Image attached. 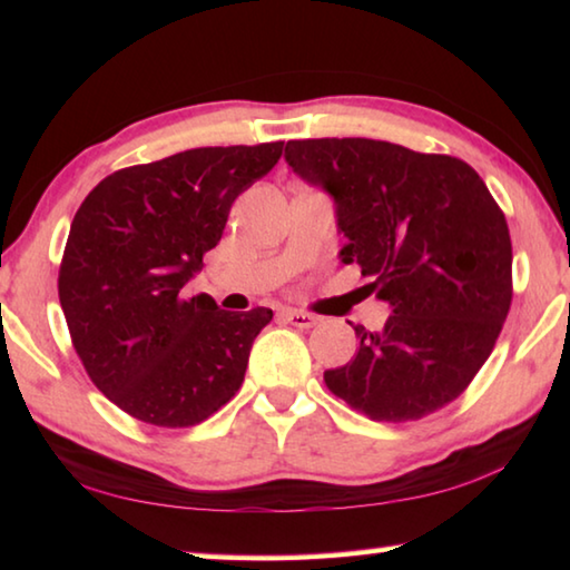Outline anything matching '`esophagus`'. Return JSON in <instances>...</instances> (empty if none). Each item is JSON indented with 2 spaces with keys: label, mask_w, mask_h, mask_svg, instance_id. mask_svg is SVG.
<instances>
[{
  "label": "esophagus",
  "mask_w": 570,
  "mask_h": 570,
  "mask_svg": "<svg viewBox=\"0 0 570 570\" xmlns=\"http://www.w3.org/2000/svg\"><path fill=\"white\" fill-rule=\"evenodd\" d=\"M284 316H286L288 324L298 326V330H312V326L320 324V316H314L308 312H296V308H286Z\"/></svg>",
  "instance_id": "esophagus-1"
}]
</instances>
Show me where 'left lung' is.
Wrapping results in <instances>:
<instances>
[{
    "label": "left lung",
    "instance_id": "8db88e82",
    "mask_svg": "<svg viewBox=\"0 0 570 570\" xmlns=\"http://www.w3.org/2000/svg\"><path fill=\"white\" fill-rule=\"evenodd\" d=\"M298 178L334 200L346 244L392 316L354 326L360 350L324 382L377 422H407L460 397L493 352L513 302L508 224L465 160L387 140H288Z\"/></svg>",
    "mask_w": 570,
    "mask_h": 570
}]
</instances>
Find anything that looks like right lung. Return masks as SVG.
Wrapping results in <instances>:
<instances>
[{
    "instance_id": "right-lung-1",
    "label": "right lung",
    "mask_w": 570,
    "mask_h": 570,
    "mask_svg": "<svg viewBox=\"0 0 570 570\" xmlns=\"http://www.w3.org/2000/svg\"><path fill=\"white\" fill-rule=\"evenodd\" d=\"M282 150L284 142L183 150L115 170L77 208L60 304L95 387L130 417L190 428L238 392L250 344L274 312H226L206 294L186 298V284L224 236L238 193Z\"/></svg>"
}]
</instances>
